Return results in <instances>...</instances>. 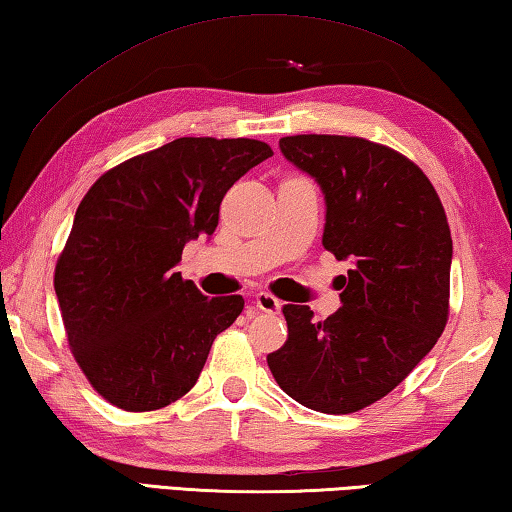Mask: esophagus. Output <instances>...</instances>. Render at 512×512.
<instances>
[{"label":"esophagus","instance_id":"esophagus-1","mask_svg":"<svg viewBox=\"0 0 512 512\" xmlns=\"http://www.w3.org/2000/svg\"><path fill=\"white\" fill-rule=\"evenodd\" d=\"M255 306H257L259 311H264V313H280L282 311V302L277 300L275 295L266 293V291L255 295Z\"/></svg>","mask_w":512,"mask_h":512}]
</instances>
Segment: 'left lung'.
Instances as JSON below:
<instances>
[{"instance_id": "left-lung-1", "label": "left lung", "mask_w": 512, "mask_h": 512, "mask_svg": "<svg viewBox=\"0 0 512 512\" xmlns=\"http://www.w3.org/2000/svg\"><path fill=\"white\" fill-rule=\"evenodd\" d=\"M327 203L322 244L349 259L340 309L324 322L286 304L288 340L268 367L297 403L351 414L403 383L448 322L452 237L434 185L392 147L358 136L280 138Z\"/></svg>"}]
</instances>
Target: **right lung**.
Instances as JSON below:
<instances>
[{
    "instance_id": "obj_1",
    "label": "right lung",
    "mask_w": 512,
    "mask_h": 512,
    "mask_svg": "<svg viewBox=\"0 0 512 512\" xmlns=\"http://www.w3.org/2000/svg\"><path fill=\"white\" fill-rule=\"evenodd\" d=\"M268 156L253 138H176L105 172L80 201L53 284L73 358L111 405L179 401L244 309L241 295L206 297L174 266L190 239L215 232L232 183Z\"/></svg>"
}]
</instances>
